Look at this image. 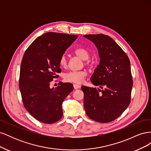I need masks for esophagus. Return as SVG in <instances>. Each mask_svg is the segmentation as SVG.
Returning <instances> with one entry per match:
<instances>
[{"instance_id":"1","label":"esophagus","mask_w":151,"mask_h":151,"mask_svg":"<svg viewBox=\"0 0 151 151\" xmlns=\"http://www.w3.org/2000/svg\"><path fill=\"white\" fill-rule=\"evenodd\" d=\"M73 86H74V88L75 89H79V88H81V86H80L79 84H74Z\"/></svg>"}]
</instances>
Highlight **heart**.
<instances>
[{
	"instance_id": "b5f03b06",
	"label": "heart",
	"mask_w": 151,
	"mask_h": 151,
	"mask_svg": "<svg viewBox=\"0 0 151 151\" xmlns=\"http://www.w3.org/2000/svg\"><path fill=\"white\" fill-rule=\"evenodd\" d=\"M76 56L82 59L83 60H88L90 58V53L88 50L85 48H77L74 51ZM88 64L89 62H86ZM59 64L61 67H65L67 65V58L65 55H63L59 60ZM87 76V72L85 70L70 71L67 73L64 76V79L69 83L80 84L83 83L85 77Z\"/></svg>"
}]
</instances>
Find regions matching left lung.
I'll list each match as a JSON object with an SVG mask.
<instances>
[{
    "label": "left lung",
    "instance_id": "1",
    "mask_svg": "<svg viewBox=\"0 0 151 151\" xmlns=\"http://www.w3.org/2000/svg\"><path fill=\"white\" fill-rule=\"evenodd\" d=\"M84 37L94 43L100 58L91 77L92 83L99 88H81L86 113L96 122H110L120 116L130 102L133 81L129 58L108 35H86Z\"/></svg>",
    "mask_w": 151,
    "mask_h": 151
}]
</instances>
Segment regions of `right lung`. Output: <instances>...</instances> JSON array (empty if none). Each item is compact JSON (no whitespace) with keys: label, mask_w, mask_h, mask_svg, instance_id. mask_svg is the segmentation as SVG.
<instances>
[{"label":"right lung","mask_w":151,"mask_h":151,"mask_svg":"<svg viewBox=\"0 0 151 151\" xmlns=\"http://www.w3.org/2000/svg\"><path fill=\"white\" fill-rule=\"evenodd\" d=\"M77 35L48 32L27 48L21 64L19 87L26 109L35 119L53 123L63 116L62 103L74 89L69 83L51 88L50 84L60 73L59 60Z\"/></svg>","instance_id":"1"}]
</instances>
